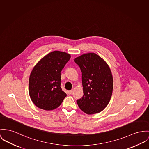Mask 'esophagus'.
Listing matches in <instances>:
<instances>
[{
	"label": "esophagus",
	"instance_id": "34e87169",
	"mask_svg": "<svg viewBox=\"0 0 149 149\" xmlns=\"http://www.w3.org/2000/svg\"><path fill=\"white\" fill-rule=\"evenodd\" d=\"M69 94H71V93H72V92H73V90H70V91H69Z\"/></svg>",
	"mask_w": 149,
	"mask_h": 149
}]
</instances>
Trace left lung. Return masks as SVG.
<instances>
[{
    "mask_svg": "<svg viewBox=\"0 0 149 149\" xmlns=\"http://www.w3.org/2000/svg\"><path fill=\"white\" fill-rule=\"evenodd\" d=\"M81 71L83 97L77 100L80 109L88 115L102 112L109 102L113 91L112 74L103 58L93 53L74 59Z\"/></svg>",
    "mask_w": 149,
    "mask_h": 149,
    "instance_id": "8db88e82",
    "label": "left lung"
}]
</instances>
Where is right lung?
<instances>
[{
	"mask_svg": "<svg viewBox=\"0 0 149 149\" xmlns=\"http://www.w3.org/2000/svg\"><path fill=\"white\" fill-rule=\"evenodd\" d=\"M70 58L68 53L56 50L34 66L29 77V93L36 107L51 111L62 103L67 95L61 87V72Z\"/></svg>",
	"mask_w": 149,
	"mask_h": 149,
	"instance_id": "obj_1",
	"label": "right lung"
}]
</instances>
